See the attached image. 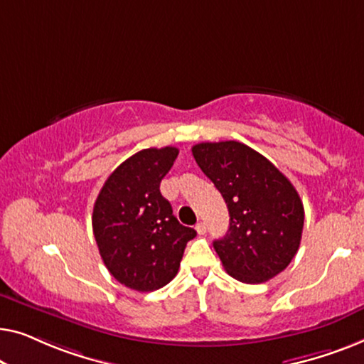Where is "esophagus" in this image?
Returning <instances> with one entry per match:
<instances>
[{
    "instance_id": "obj_1",
    "label": "esophagus",
    "mask_w": 364,
    "mask_h": 364,
    "mask_svg": "<svg viewBox=\"0 0 364 364\" xmlns=\"http://www.w3.org/2000/svg\"><path fill=\"white\" fill-rule=\"evenodd\" d=\"M196 231H198L199 235L206 234V224H204V223H198V224H196Z\"/></svg>"
}]
</instances>
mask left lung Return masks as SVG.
I'll list each match as a JSON object with an SVG mask.
<instances>
[{
	"label": "left lung",
	"mask_w": 364,
	"mask_h": 364,
	"mask_svg": "<svg viewBox=\"0 0 364 364\" xmlns=\"http://www.w3.org/2000/svg\"><path fill=\"white\" fill-rule=\"evenodd\" d=\"M191 151L228 204V234L213 242L228 274L239 282L262 284L282 272L304 231V204L294 184L244 143L206 141Z\"/></svg>",
	"instance_id": "1"
}]
</instances>
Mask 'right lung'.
Returning <instances> with one entry per match:
<instances>
[{"label": "right lung", "mask_w": 364, "mask_h": 364, "mask_svg": "<svg viewBox=\"0 0 364 364\" xmlns=\"http://www.w3.org/2000/svg\"><path fill=\"white\" fill-rule=\"evenodd\" d=\"M178 148H146L132 155L102 186L92 214L95 242L109 272L129 289L153 291L171 282L196 231L173 216L160 183Z\"/></svg>", "instance_id": "add662e5"}]
</instances>
